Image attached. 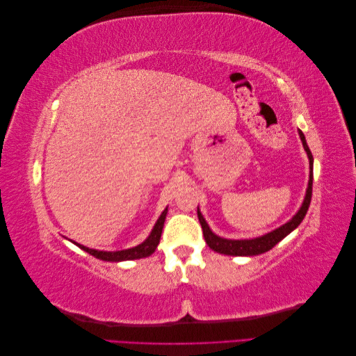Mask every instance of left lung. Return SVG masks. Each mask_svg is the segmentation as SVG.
<instances>
[{"instance_id": "left-lung-1", "label": "left lung", "mask_w": 356, "mask_h": 356, "mask_svg": "<svg viewBox=\"0 0 356 356\" xmlns=\"http://www.w3.org/2000/svg\"><path fill=\"white\" fill-rule=\"evenodd\" d=\"M298 135H300L301 143H303V147H305L306 153H307L309 168H310L306 197L303 200V204H301V208L298 209V212L288 222L281 225V227L270 232V233H267V234H263V236H260V238L234 241V239L220 238V236L212 233L208 222L204 221L203 215L197 209V217H199V221H200V225H202L204 241H207L208 246L211 248L212 251L220 252V254H225V255H239V257H250V255L263 254V252L270 251L277 242H281L285 238V236H288L291 232L296 230L300 225V222L303 221V218L306 217V213H307V209H309L310 199H312V184H314V156H312L310 149L307 147V143H306V138H305L303 132L300 131V129H298Z\"/></svg>"}]
</instances>
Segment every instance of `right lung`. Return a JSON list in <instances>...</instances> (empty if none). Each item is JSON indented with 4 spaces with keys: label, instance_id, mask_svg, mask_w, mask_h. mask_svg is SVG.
I'll use <instances>...</instances> for the list:
<instances>
[{
    "label": "right lung",
    "instance_id": "right-lung-1",
    "mask_svg": "<svg viewBox=\"0 0 356 356\" xmlns=\"http://www.w3.org/2000/svg\"><path fill=\"white\" fill-rule=\"evenodd\" d=\"M166 213H168V208L161 212V215L159 217L157 222L154 224V229L152 230V233H149L148 238L141 243L138 245L135 248H131V250H123V251H96V250H90V248L88 246H83L77 242H74L75 245H77L79 248H81L83 251L89 252L90 255L99 258V260H104V261H126V260H138V258H144V257H148L152 255L156 248L160 242V236H161V230H163V224H165V218H166Z\"/></svg>",
    "mask_w": 356,
    "mask_h": 356
}]
</instances>
